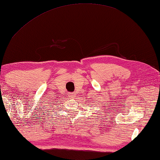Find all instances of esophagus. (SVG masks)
Wrapping results in <instances>:
<instances>
[{
  "instance_id": "obj_1",
  "label": "esophagus",
  "mask_w": 160,
  "mask_h": 160,
  "mask_svg": "<svg viewBox=\"0 0 160 160\" xmlns=\"http://www.w3.org/2000/svg\"><path fill=\"white\" fill-rule=\"evenodd\" d=\"M76 97V95L73 94V93H72V94H69V97L70 98H74Z\"/></svg>"
}]
</instances>
